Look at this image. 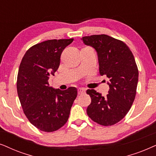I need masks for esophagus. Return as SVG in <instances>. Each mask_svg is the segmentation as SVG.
<instances>
[{"mask_svg":"<svg viewBox=\"0 0 156 156\" xmlns=\"http://www.w3.org/2000/svg\"><path fill=\"white\" fill-rule=\"evenodd\" d=\"M85 93V89H84V88H80L78 89V94H79V95L83 94V93Z\"/></svg>","mask_w":156,"mask_h":156,"instance_id":"1","label":"esophagus"}]
</instances>
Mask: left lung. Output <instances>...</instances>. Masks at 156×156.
Instances as JSON below:
<instances>
[{
    "mask_svg": "<svg viewBox=\"0 0 156 156\" xmlns=\"http://www.w3.org/2000/svg\"><path fill=\"white\" fill-rule=\"evenodd\" d=\"M81 40L95 48L100 74L109 78L110 89L106 96L94 89L87 90L91 98L87 114L100 125L113 126L126 115L136 97L138 70L134 56L125 43L107 35L84 36Z\"/></svg>",
    "mask_w": 156,
    "mask_h": 156,
    "instance_id": "obj_1",
    "label": "left lung"
}]
</instances>
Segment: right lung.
<instances>
[{
  "label": "right lung",
  "instance_id": "add662e5",
  "mask_svg": "<svg viewBox=\"0 0 156 156\" xmlns=\"http://www.w3.org/2000/svg\"><path fill=\"white\" fill-rule=\"evenodd\" d=\"M73 38L48 40L30 47L18 69L17 92L30 123L45 132L65 125L78 91L75 87L61 90L49 86V76L58 68L62 52Z\"/></svg>",
  "mask_w": 156,
  "mask_h": 156
}]
</instances>
